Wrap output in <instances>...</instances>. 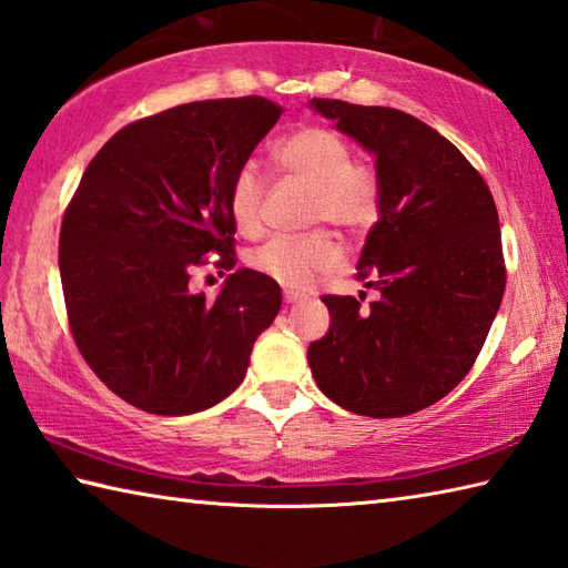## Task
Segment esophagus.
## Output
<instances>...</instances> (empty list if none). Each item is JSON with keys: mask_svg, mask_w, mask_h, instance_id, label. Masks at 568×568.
Returning <instances> with one entry per match:
<instances>
[{"mask_svg": "<svg viewBox=\"0 0 568 568\" xmlns=\"http://www.w3.org/2000/svg\"><path fill=\"white\" fill-rule=\"evenodd\" d=\"M302 298H304V294L292 292V288H284V302L286 304H296V302H302Z\"/></svg>", "mask_w": 568, "mask_h": 568, "instance_id": "obj_1", "label": "esophagus"}]
</instances>
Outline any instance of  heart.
<instances>
[{
    "mask_svg": "<svg viewBox=\"0 0 568 568\" xmlns=\"http://www.w3.org/2000/svg\"><path fill=\"white\" fill-rule=\"evenodd\" d=\"M274 160L286 175L312 187L308 222H328L346 234L368 230L381 212V183L373 165L351 158V145L334 128L302 125L282 138ZM264 180L254 163L232 175L227 210L237 232L254 237L262 227ZM341 247L328 232L316 230L298 237H272L250 254L254 272L286 288H306L316 276L336 270Z\"/></svg>",
    "mask_w": 568,
    "mask_h": 568,
    "instance_id": "b5f03b06",
    "label": "heart"
}]
</instances>
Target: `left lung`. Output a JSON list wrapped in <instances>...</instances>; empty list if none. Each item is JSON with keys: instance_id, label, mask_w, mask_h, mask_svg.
Listing matches in <instances>:
<instances>
[{"instance_id": "8db88e82", "label": "left lung", "mask_w": 568, "mask_h": 568, "mask_svg": "<svg viewBox=\"0 0 568 568\" xmlns=\"http://www.w3.org/2000/svg\"><path fill=\"white\" fill-rule=\"evenodd\" d=\"M376 155L381 212L356 280L378 302L321 296L331 314L308 346L321 393L368 417H403L445 398L485 346L505 296L497 205L469 160L415 115L312 99Z\"/></svg>"}]
</instances>
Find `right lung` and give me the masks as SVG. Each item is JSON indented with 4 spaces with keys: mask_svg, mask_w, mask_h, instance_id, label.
<instances>
[{
    "mask_svg": "<svg viewBox=\"0 0 568 568\" xmlns=\"http://www.w3.org/2000/svg\"><path fill=\"white\" fill-rule=\"evenodd\" d=\"M282 111L242 95L128 123L63 212L59 272L73 341L135 408L190 415L227 398L280 314L282 288L260 272L227 274L215 302L190 292V276L210 254L224 272L237 264L227 190Z\"/></svg>",
    "mask_w": 568,
    "mask_h": 568,
    "instance_id": "obj_1",
    "label": "right lung"
}]
</instances>
